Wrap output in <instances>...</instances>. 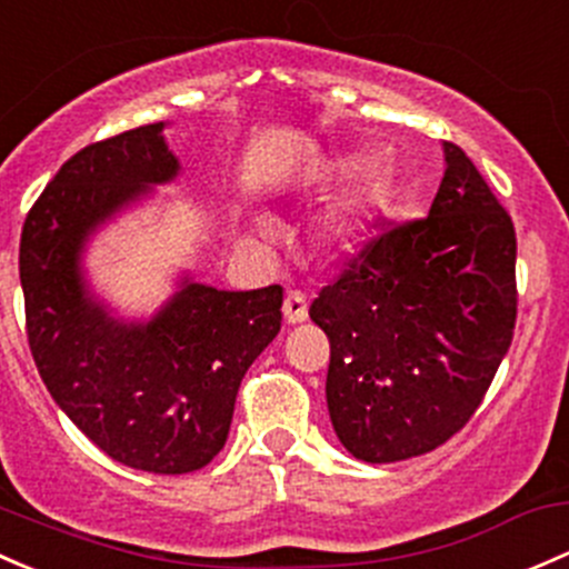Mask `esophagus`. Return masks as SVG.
<instances>
[{"mask_svg":"<svg viewBox=\"0 0 569 569\" xmlns=\"http://www.w3.org/2000/svg\"><path fill=\"white\" fill-rule=\"evenodd\" d=\"M283 319L289 325H302L308 319V302H305L302 291H289L283 300Z\"/></svg>","mask_w":569,"mask_h":569,"instance_id":"esophagus-1","label":"esophagus"}]
</instances>
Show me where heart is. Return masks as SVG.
I'll use <instances>...</instances> for the list:
<instances>
[{"label":"heart","mask_w":569,"mask_h":569,"mask_svg":"<svg viewBox=\"0 0 569 569\" xmlns=\"http://www.w3.org/2000/svg\"><path fill=\"white\" fill-rule=\"evenodd\" d=\"M368 209H370V196H357V199L346 201L343 207L335 209L330 218H327V231H330V237L349 239L360 234L365 220H368ZM256 229H259L261 234H272L274 231L272 218L259 214V218H256Z\"/></svg>","instance_id":"1"}]
</instances>
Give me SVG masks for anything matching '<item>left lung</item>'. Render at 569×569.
I'll return each mask as SVG.
<instances>
[{"label":"left lung","mask_w":569,"mask_h":569,"mask_svg":"<svg viewBox=\"0 0 569 569\" xmlns=\"http://www.w3.org/2000/svg\"><path fill=\"white\" fill-rule=\"evenodd\" d=\"M516 229L477 166L445 141L428 218L381 231L310 305L330 338L327 409L365 463L456 436L512 343Z\"/></svg>","instance_id":"left-lung-1"}]
</instances>
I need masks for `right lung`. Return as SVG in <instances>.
<instances>
[{
    "mask_svg": "<svg viewBox=\"0 0 569 569\" xmlns=\"http://www.w3.org/2000/svg\"><path fill=\"white\" fill-rule=\"evenodd\" d=\"M166 122L89 143L21 231L27 338L59 409L106 456L188 475L223 450L239 381L280 332L283 289L226 291L190 274L149 319H122L87 280L89 239L182 171Z\"/></svg>",
    "mask_w": 569,
    "mask_h": 569,
    "instance_id": "right-lung-1",
    "label": "right lung"
}]
</instances>
